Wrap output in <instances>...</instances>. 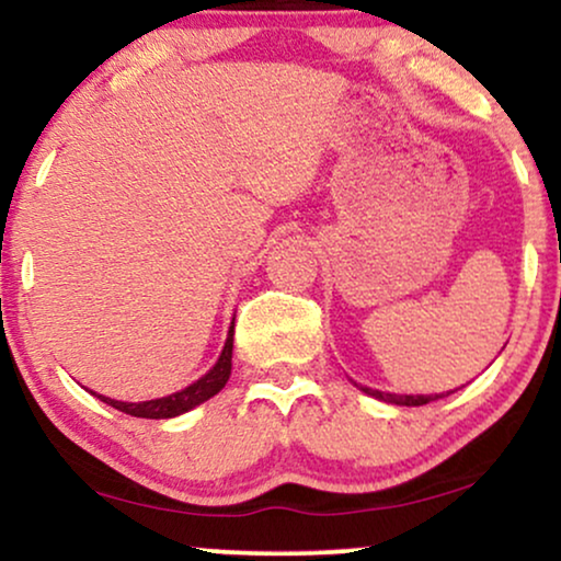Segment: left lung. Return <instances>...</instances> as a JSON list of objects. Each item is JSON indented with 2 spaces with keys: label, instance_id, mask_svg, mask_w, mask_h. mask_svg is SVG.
I'll return each instance as SVG.
<instances>
[{
  "label": "left lung",
  "instance_id": "1",
  "mask_svg": "<svg viewBox=\"0 0 561 561\" xmlns=\"http://www.w3.org/2000/svg\"><path fill=\"white\" fill-rule=\"evenodd\" d=\"M363 391L367 396H375V399L380 401H388V403H399V407H422V403H430V401H437L443 399V396H396V393H382V391H373V388H365Z\"/></svg>",
  "mask_w": 561,
  "mask_h": 561
}]
</instances>
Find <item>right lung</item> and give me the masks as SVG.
<instances>
[{"mask_svg": "<svg viewBox=\"0 0 561 561\" xmlns=\"http://www.w3.org/2000/svg\"><path fill=\"white\" fill-rule=\"evenodd\" d=\"M230 370H232V329H230L228 342H225L222 354H219L217 365L211 367L204 378H198L196 382H191L188 388H183V391L165 396V399L139 401V403L113 401V399H105V396H98V399H103L113 409L124 411V414L141 416V420H170V416H179V414H183V411L194 409V407H198V403H204L215 393L222 391L225 382H228V378H230Z\"/></svg>", "mask_w": 561, "mask_h": 561, "instance_id": "1", "label": "right lung"}]
</instances>
